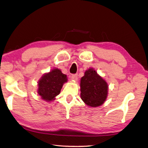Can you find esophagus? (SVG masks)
Here are the masks:
<instances>
[{"mask_svg": "<svg viewBox=\"0 0 148 148\" xmlns=\"http://www.w3.org/2000/svg\"><path fill=\"white\" fill-rule=\"evenodd\" d=\"M71 79L74 80V81H77L78 79V75L77 74H74L71 76Z\"/></svg>", "mask_w": 148, "mask_h": 148, "instance_id": "34e87169", "label": "esophagus"}]
</instances>
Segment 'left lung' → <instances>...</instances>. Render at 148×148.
<instances>
[{"label": "left lung", "mask_w": 148, "mask_h": 148, "mask_svg": "<svg viewBox=\"0 0 148 148\" xmlns=\"http://www.w3.org/2000/svg\"><path fill=\"white\" fill-rule=\"evenodd\" d=\"M81 98L86 105L95 107L101 106L106 100L108 84L93 69H89L80 82Z\"/></svg>", "instance_id": "8db88e82"}]
</instances>
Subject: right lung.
I'll return each mask as SVG.
<instances>
[{"label":"right lung","instance_id":"1","mask_svg":"<svg viewBox=\"0 0 148 148\" xmlns=\"http://www.w3.org/2000/svg\"><path fill=\"white\" fill-rule=\"evenodd\" d=\"M67 82L66 75L58 69L44 74L38 82V93L42 99L47 102L55 99L59 95L63 84Z\"/></svg>","mask_w":148,"mask_h":148}]
</instances>
